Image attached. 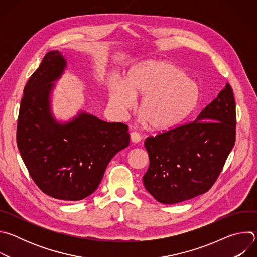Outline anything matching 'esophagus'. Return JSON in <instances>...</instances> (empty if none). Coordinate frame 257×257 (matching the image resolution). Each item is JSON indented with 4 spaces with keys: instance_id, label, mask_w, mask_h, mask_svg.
Segmentation results:
<instances>
[{
    "instance_id": "esophagus-1",
    "label": "esophagus",
    "mask_w": 257,
    "mask_h": 257,
    "mask_svg": "<svg viewBox=\"0 0 257 257\" xmlns=\"http://www.w3.org/2000/svg\"><path fill=\"white\" fill-rule=\"evenodd\" d=\"M130 138H131V141H132V142L137 143V142L140 141L141 136H140L137 132H131V133H130Z\"/></svg>"
}]
</instances>
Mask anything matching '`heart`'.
I'll return each mask as SVG.
<instances>
[{"label":"heart","instance_id":"1","mask_svg":"<svg viewBox=\"0 0 257 257\" xmlns=\"http://www.w3.org/2000/svg\"><path fill=\"white\" fill-rule=\"evenodd\" d=\"M109 104L119 116L142 96L138 112L140 122L149 128L165 130L188 118L200 100L199 85L182 68L167 61H145L134 66L126 81L111 77L107 81Z\"/></svg>","mask_w":257,"mask_h":257}]
</instances>
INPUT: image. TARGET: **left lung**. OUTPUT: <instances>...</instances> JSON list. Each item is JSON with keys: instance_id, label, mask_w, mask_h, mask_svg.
<instances>
[{"instance_id": "8db88e82", "label": "left lung", "mask_w": 257, "mask_h": 257, "mask_svg": "<svg viewBox=\"0 0 257 257\" xmlns=\"http://www.w3.org/2000/svg\"><path fill=\"white\" fill-rule=\"evenodd\" d=\"M236 139V104L229 83L196 120L145 139L150 167L143 184L159 202L174 204L208 191Z\"/></svg>"}]
</instances>
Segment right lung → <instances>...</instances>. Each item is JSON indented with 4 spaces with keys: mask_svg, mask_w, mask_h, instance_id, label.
I'll return each instance as SVG.
<instances>
[{
    "mask_svg": "<svg viewBox=\"0 0 257 257\" xmlns=\"http://www.w3.org/2000/svg\"><path fill=\"white\" fill-rule=\"evenodd\" d=\"M67 62L49 52L27 81L20 103L17 146L30 177L49 196L77 201L98 187L106 166L130 142L128 126L80 112L66 123L51 111V93Z\"/></svg>",
    "mask_w": 257,
    "mask_h": 257,
    "instance_id": "add662e5",
    "label": "right lung"
}]
</instances>
